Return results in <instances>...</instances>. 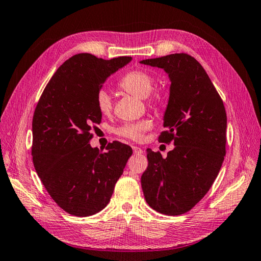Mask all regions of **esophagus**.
Returning a JSON list of instances; mask_svg holds the SVG:
<instances>
[{
  "label": "esophagus",
  "instance_id": "1",
  "mask_svg": "<svg viewBox=\"0 0 261 261\" xmlns=\"http://www.w3.org/2000/svg\"><path fill=\"white\" fill-rule=\"evenodd\" d=\"M132 150H134V153H136V154H140V153L143 152L142 149L140 147H137V146L132 147Z\"/></svg>",
  "mask_w": 261,
  "mask_h": 261
}]
</instances>
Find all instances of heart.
Here are the masks:
<instances>
[{
  "mask_svg": "<svg viewBox=\"0 0 261 261\" xmlns=\"http://www.w3.org/2000/svg\"><path fill=\"white\" fill-rule=\"evenodd\" d=\"M154 86L153 76L143 69H135L125 74L119 81V87L132 95L140 98H146L150 105H157L162 101V95L157 91H152ZM96 107L99 112L108 115L112 112L113 102L110 93L105 90H101L96 95ZM151 126V121L143 119L137 122L122 124L116 129V134L119 136L127 138L132 140L141 139L142 135Z\"/></svg>",
  "mask_w": 261,
  "mask_h": 261,
  "instance_id": "1",
  "label": "heart"
}]
</instances>
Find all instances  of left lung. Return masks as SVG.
<instances>
[{
    "mask_svg": "<svg viewBox=\"0 0 261 261\" xmlns=\"http://www.w3.org/2000/svg\"><path fill=\"white\" fill-rule=\"evenodd\" d=\"M140 63L168 74L166 131L159 141H173L175 146L166 158L147 149L142 191L149 206L157 212L184 214L205 196L222 166L226 143L224 105L206 71L190 55L171 54Z\"/></svg>",
    "mask_w": 261,
    "mask_h": 261,
    "instance_id": "1",
    "label": "left lung"
}]
</instances>
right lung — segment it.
Wrapping results in <instances>:
<instances>
[{"mask_svg": "<svg viewBox=\"0 0 261 261\" xmlns=\"http://www.w3.org/2000/svg\"><path fill=\"white\" fill-rule=\"evenodd\" d=\"M131 59L75 55L54 74L36 107L33 165L49 195L71 215L90 216L107 206L132 154L119 141L109 143L105 152L90 145L91 131L102 119L97 93Z\"/></svg>", "mask_w": 261, "mask_h": 261, "instance_id": "right-lung-1", "label": "right lung"}]
</instances>
